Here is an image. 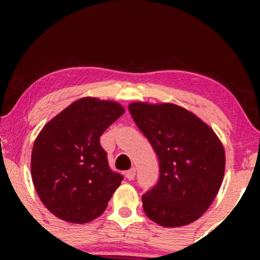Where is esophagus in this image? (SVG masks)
Wrapping results in <instances>:
<instances>
[{"label": "esophagus", "instance_id": "1", "mask_svg": "<svg viewBox=\"0 0 260 260\" xmlns=\"http://www.w3.org/2000/svg\"><path fill=\"white\" fill-rule=\"evenodd\" d=\"M134 176H136V168L129 169V170H128V171L126 172V178H127V180L132 181L133 178H134Z\"/></svg>", "mask_w": 260, "mask_h": 260}]
</instances>
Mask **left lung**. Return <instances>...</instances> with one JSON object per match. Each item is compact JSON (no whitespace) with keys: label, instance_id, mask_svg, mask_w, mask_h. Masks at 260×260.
<instances>
[{"label":"left lung","instance_id":"8db88e82","mask_svg":"<svg viewBox=\"0 0 260 260\" xmlns=\"http://www.w3.org/2000/svg\"><path fill=\"white\" fill-rule=\"evenodd\" d=\"M128 110L159 159V181L142 197L144 213L164 228L196 221L221 187L225 150L220 139L175 104L132 103Z\"/></svg>","mask_w":260,"mask_h":260}]
</instances>
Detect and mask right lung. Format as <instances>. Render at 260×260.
Segmentation results:
<instances>
[{
	"label": "right lung",
	"instance_id": "right-lung-1",
	"mask_svg": "<svg viewBox=\"0 0 260 260\" xmlns=\"http://www.w3.org/2000/svg\"><path fill=\"white\" fill-rule=\"evenodd\" d=\"M123 112L115 101L83 98L39 133L31 151V178L53 215L86 223L105 211L123 177L110 169L100 137Z\"/></svg>",
	"mask_w": 260,
	"mask_h": 260
}]
</instances>
